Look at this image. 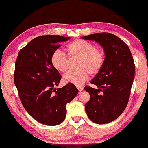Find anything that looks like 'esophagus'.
Masks as SVG:
<instances>
[{
	"mask_svg": "<svg viewBox=\"0 0 148 148\" xmlns=\"http://www.w3.org/2000/svg\"><path fill=\"white\" fill-rule=\"evenodd\" d=\"M77 89H78V91H82L83 90V87H80V86H77Z\"/></svg>",
	"mask_w": 148,
	"mask_h": 148,
	"instance_id": "esophagus-1",
	"label": "esophagus"
}]
</instances>
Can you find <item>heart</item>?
Segmentation results:
<instances>
[{
  "instance_id": "obj_1",
  "label": "heart",
  "mask_w": 148,
  "mask_h": 148,
  "mask_svg": "<svg viewBox=\"0 0 148 148\" xmlns=\"http://www.w3.org/2000/svg\"><path fill=\"white\" fill-rule=\"evenodd\" d=\"M66 50L71 57H78L76 64L78 70L70 71L63 76L64 84L80 86L87 81L90 74H98L104 62V53L100 48L94 47L93 44L81 39H77L68 44ZM53 68L60 72L68 70V58L64 52L56 50L50 57Z\"/></svg>"
}]
</instances>
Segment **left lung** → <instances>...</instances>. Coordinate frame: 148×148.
I'll list each match as a JSON object with an SVG mask.
<instances>
[{
    "label": "left lung",
    "mask_w": 148,
    "mask_h": 148,
    "mask_svg": "<svg viewBox=\"0 0 148 148\" xmlns=\"http://www.w3.org/2000/svg\"><path fill=\"white\" fill-rule=\"evenodd\" d=\"M81 38L95 41L104 49V64L91 81L98 89L85 87L90 95L85 108L93 122L107 124L117 119L128 104L134 77L133 58L128 45L111 33H93Z\"/></svg>",
    "instance_id": "1"
}]
</instances>
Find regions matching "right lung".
<instances>
[{
    "instance_id": "obj_1",
    "label": "right lung",
    "mask_w": 148,
    "mask_h": 148,
    "mask_svg": "<svg viewBox=\"0 0 148 148\" xmlns=\"http://www.w3.org/2000/svg\"><path fill=\"white\" fill-rule=\"evenodd\" d=\"M70 39L52 35L37 37L20 50L15 64L14 83L22 105L35 120L48 126L64 121L66 104L78 93L72 84L56 89L61 76L50 62L59 43Z\"/></svg>"
}]
</instances>
